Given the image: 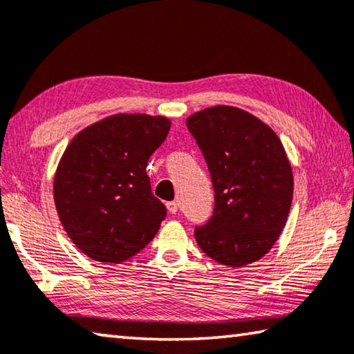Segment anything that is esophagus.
<instances>
[{
  "label": "esophagus",
  "mask_w": 354,
  "mask_h": 354,
  "mask_svg": "<svg viewBox=\"0 0 354 354\" xmlns=\"http://www.w3.org/2000/svg\"><path fill=\"white\" fill-rule=\"evenodd\" d=\"M178 207H179V203L178 201H169V203H167V209H169V212H171V214H176L178 212Z\"/></svg>",
  "instance_id": "1"
}]
</instances>
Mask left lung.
I'll return each mask as SVG.
<instances>
[{
	"instance_id": "obj_1",
	"label": "left lung",
	"mask_w": 354,
	"mask_h": 354,
	"mask_svg": "<svg viewBox=\"0 0 354 354\" xmlns=\"http://www.w3.org/2000/svg\"><path fill=\"white\" fill-rule=\"evenodd\" d=\"M211 173L214 212L195 227L198 247L223 266L242 267L278 241L293 196V175L274 131L232 106H214L187 118Z\"/></svg>"
}]
</instances>
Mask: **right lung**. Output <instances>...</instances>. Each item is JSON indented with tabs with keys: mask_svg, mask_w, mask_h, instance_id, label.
Instances as JSON below:
<instances>
[{
	"mask_svg": "<svg viewBox=\"0 0 354 354\" xmlns=\"http://www.w3.org/2000/svg\"><path fill=\"white\" fill-rule=\"evenodd\" d=\"M170 120L117 113L82 129L65 149L55 176L64 230L92 259L120 263L153 241L167 209L147 175Z\"/></svg>",
	"mask_w": 354,
	"mask_h": 354,
	"instance_id": "right-lung-1",
	"label": "right lung"
}]
</instances>
